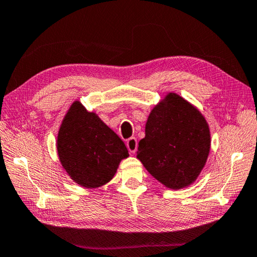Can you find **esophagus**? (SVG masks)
Instances as JSON below:
<instances>
[{
  "instance_id": "1",
  "label": "esophagus",
  "mask_w": 257,
  "mask_h": 257,
  "mask_svg": "<svg viewBox=\"0 0 257 257\" xmlns=\"http://www.w3.org/2000/svg\"><path fill=\"white\" fill-rule=\"evenodd\" d=\"M125 145H127V149L130 153H135L137 151V140L135 137H130L127 140V142H125Z\"/></svg>"
}]
</instances>
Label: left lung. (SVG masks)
I'll return each instance as SVG.
<instances>
[{"instance_id": "left-lung-1", "label": "left lung", "mask_w": 257, "mask_h": 257, "mask_svg": "<svg viewBox=\"0 0 257 257\" xmlns=\"http://www.w3.org/2000/svg\"><path fill=\"white\" fill-rule=\"evenodd\" d=\"M151 112L137 158L148 172L170 189L190 185L206 164L210 149L209 128L192 105L176 93Z\"/></svg>"}]
</instances>
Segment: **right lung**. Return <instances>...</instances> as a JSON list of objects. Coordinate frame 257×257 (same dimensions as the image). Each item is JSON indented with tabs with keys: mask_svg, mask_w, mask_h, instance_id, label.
I'll return each mask as SVG.
<instances>
[{
	"mask_svg": "<svg viewBox=\"0 0 257 257\" xmlns=\"http://www.w3.org/2000/svg\"><path fill=\"white\" fill-rule=\"evenodd\" d=\"M57 150L72 180L88 189L111 181L120 161L129 156L121 138L79 101L65 116Z\"/></svg>",
	"mask_w": 257,
	"mask_h": 257,
	"instance_id": "add662e5",
	"label": "right lung"
}]
</instances>
